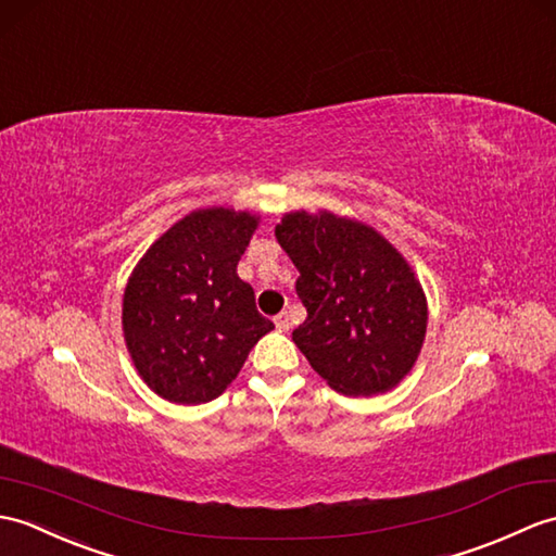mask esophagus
Listing matches in <instances>:
<instances>
[{"mask_svg": "<svg viewBox=\"0 0 556 556\" xmlns=\"http://www.w3.org/2000/svg\"><path fill=\"white\" fill-rule=\"evenodd\" d=\"M275 327H277L279 331H289V329H291V319H289V315H287V313H279V315L275 317Z\"/></svg>", "mask_w": 556, "mask_h": 556, "instance_id": "obj_1", "label": "esophagus"}]
</instances>
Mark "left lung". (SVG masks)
Instances as JSON below:
<instances>
[{
	"label": "left lung",
	"mask_w": 556,
	"mask_h": 556,
	"mask_svg": "<svg viewBox=\"0 0 556 556\" xmlns=\"http://www.w3.org/2000/svg\"><path fill=\"white\" fill-rule=\"evenodd\" d=\"M301 277L307 317L293 343L333 391L377 395L415 367L429 307L407 261L377 229L329 211L287 213L275 229Z\"/></svg>",
	"instance_id": "obj_1"
}]
</instances>
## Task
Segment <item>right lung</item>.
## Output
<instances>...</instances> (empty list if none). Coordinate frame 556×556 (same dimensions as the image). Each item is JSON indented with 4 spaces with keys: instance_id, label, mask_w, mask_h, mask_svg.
<instances>
[{
    "instance_id": "obj_1",
    "label": "right lung",
    "mask_w": 556,
    "mask_h": 556,
    "mask_svg": "<svg viewBox=\"0 0 556 556\" xmlns=\"http://www.w3.org/2000/svg\"><path fill=\"white\" fill-rule=\"evenodd\" d=\"M255 227L247 211H193L151 243L127 279V351L149 389L170 403L223 395L251 348L275 329L237 275Z\"/></svg>"
}]
</instances>
